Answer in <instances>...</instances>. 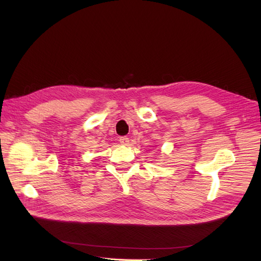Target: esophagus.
Masks as SVG:
<instances>
[{"label":"esophagus","mask_w":261,"mask_h":261,"mask_svg":"<svg viewBox=\"0 0 261 261\" xmlns=\"http://www.w3.org/2000/svg\"><path fill=\"white\" fill-rule=\"evenodd\" d=\"M118 140H120V143L124 146H127L129 144V138H127V137H120V139Z\"/></svg>","instance_id":"1"}]
</instances>
